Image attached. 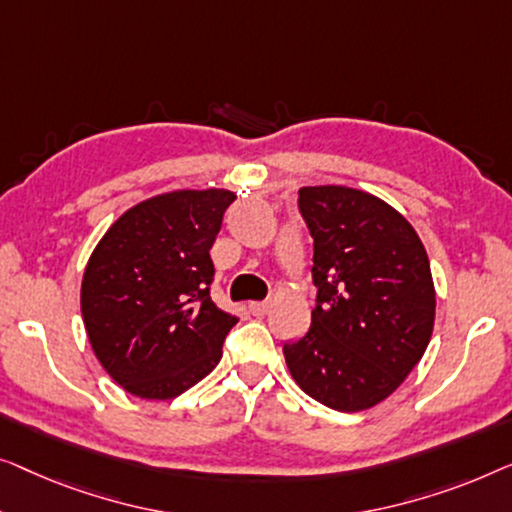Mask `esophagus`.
Segmentation results:
<instances>
[{
	"instance_id": "1",
	"label": "esophagus",
	"mask_w": 512,
	"mask_h": 512,
	"mask_svg": "<svg viewBox=\"0 0 512 512\" xmlns=\"http://www.w3.org/2000/svg\"><path fill=\"white\" fill-rule=\"evenodd\" d=\"M248 311L259 318V315H264L266 311H269V301H250Z\"/></svg>"
}]
</instances>
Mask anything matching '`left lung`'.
<instances>
[{"label":"left lung","mask_w":512,"mask_h":512,"mask_svg":"<svg viewBox=\"0 0 512 512\" xmlns=\"http://www.w3.org/2000/svg\"><path fill=\"white\" fill-rule=\"evenodd\" d=\"M299 211L318 297L306 336L283 345L287 369L327 408H373L408 378L434 331L427 250L399 211L364 190L301 187Z\"/></svg>","instance_id":"1"}]
</instances>
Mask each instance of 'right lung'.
<instances>
[{
	"instance_id": "right-lung-1",
	"label": "right lung",
	"mask_w": 512,
	"mask_h": 512,
	"mask_svg": "<svg viewBox=\"0 0 512 512\" xmlns=\"http://www.w3.org/2000/svg\"><path fill=\"white\" fill-rule=\"evenodd\" d=\"M229 190H174L120 215L92 250L81 313L106 373L139 399H174L215 369L239 318L211 299L208 250Z\"/></svg>"
}]
</instances>
